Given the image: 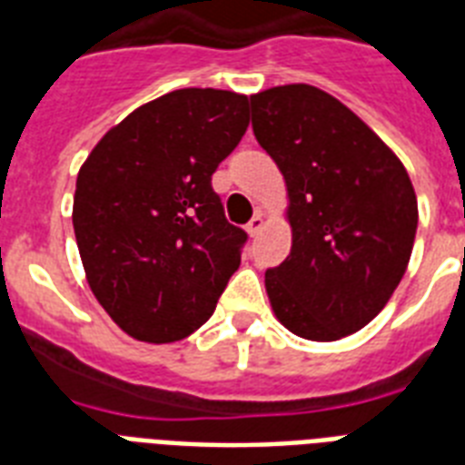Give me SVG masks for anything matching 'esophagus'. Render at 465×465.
Returning a JSON list of instances; mask_svg holds the SVG:
<instances>
[{
    "mask_svg": "<svg viewBox=\"0 0 465 465\" xmlns=\"http://www.w3.org/2000/svg\"><path fill=\"white\" fill-rule=\"evenodd\" d=\"M262 226H265V217H262V212H255L253 217H251V222L246 224V232L251 233V236H255V233L262 232Z\"/></svg>",
    "mask_w": 465,
    "mask_h": 465,
    "instance_id": "34e87169",
    "label": "esophagus"
}]
</instances>
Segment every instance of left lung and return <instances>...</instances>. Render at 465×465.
Instances as JSON below:
<instances>
[{
  "instance_id": "1",
  "label": "left lung",
  "mask_w": 465,
  "mask_h": 465,
  "mask_svg": "<svg viewBox=\"0 0 465 465\" xmlns=\"http://www.w3.org/2000/svg\"><path fill=\"white\" fill-rule=\"evenodd\" d=\"M253 133L284 175L292 251L265 272L277 321L332 342L389 304L411 262L418 197L391 147L311 84L251 96Z\"/></svg>"
}]
</instances>
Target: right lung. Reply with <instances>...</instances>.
<instances>
[{
	"mask_svg": "<svg viewBox=\"0 0 465 465\" xmlns=\"http://www.w3.org/2000/svg\"><path fill=\"white\" fill-rule=\"evenodd\" d=\"M248 127V96L178 89L140 105L79 168L72 207L94 297L142 342L188 338L241 265L212 173Z\"/></svg>",
	"mask_w": 465,
	"mask_h": 465,
	"instance_id": "add662e5",
	"label": "right lung"
}]
</instances>
